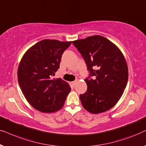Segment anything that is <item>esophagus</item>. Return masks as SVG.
I'll return each mask as SVG.
<instances>
[{"label": "esophagus", "mask_w": 146, "mask_h": 146, "mask_svg": "<svg viewBox=\"0 0 146 146\" xmlns=\"http://www.w3.org/2000/svg\"><path fill=\"white\" fill-rule=\"evenodd\" d=\"M76 83H77V81H72V85H73V86H75V85H76Z\"/></svg>", "instance_id": "esophagus-1"}]
</instances>
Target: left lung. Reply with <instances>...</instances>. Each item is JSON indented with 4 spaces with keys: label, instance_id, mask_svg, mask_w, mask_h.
<instances>
[{
    "label": "left lung",
    "instance_id": "8db88e82",
    "mask_svg": "<svg viewBox=\"0 0 146 146\" xmlns=\"http://www.w3.org/2000/svg\"><path fill=\"white\" fill-rule=\"evenodd\" d=\"M86 63L89 76L87 91L79 96L82 106L92 113L113 108L119 100L128 80V69L121 50L100 35L73 41Z\"/></svg>",
    "mask_w": 146,
    "mask_h": 146
}]
</instances>
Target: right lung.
<instances>
[{
    "mask_svg": "<svg viewBox=\"0 0 146 146\" xmlns=\"http://www.w3.org/2000/svg\"><path fill=\"white\" fill-rule=\"evenodd\" d=\"M71 44V41L44 39L23 55L18 69L19 84L27 102L36 110L51 113L63 106L71 87L62 79L53 76Z\"/></svg>",
    "mask_w": 146,
    "mask_h": 146,
    "instance_id": "1",
    "label": "right lung"
}]
</instances>
